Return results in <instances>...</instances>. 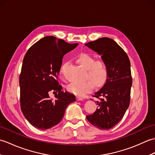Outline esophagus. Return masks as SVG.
Segmentation results:
<instances>
[{
	"label": "esophagus",
	"instance_id": "1",
	"mask_svg": "<svg viewBox=\"0 0 155 155\" xmlns=\"http://www.w3.org/2000/svg\"><path fill=\"white\" fill-rule=\"evenodd\" d=\"M83 98L82 97H77V101H83Z\"/></svg>",
	"mask_w": 155,
	"mask_h": 155
}]
</instances>
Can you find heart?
I'll return each mask as SVG.
<instances>
[{
  "mask_svg": "<svg viewBox=\"0 0 155 155\" xmlns=\"http://www.w3.org/2000/svg\"><path fill=\"white\" fill-rule=\"evenodd\" d=\"M78 64L87 70L86 79L83 83H71L67 85V90L70 93L78 97H83L89 93L93 88L94 84L96 87H102L106 83L109 75V66L104 59L99 58L95 60L94 56L91 54L82 52L76 58ZM68 62H65L59 68L58 74L63 77L68 67Z\"/></svg>",
  "mask_w": 155,
  "mask_h": 155,
  "instance_id": "b5f03b06",
  "label": "heart"
}]
</instances>
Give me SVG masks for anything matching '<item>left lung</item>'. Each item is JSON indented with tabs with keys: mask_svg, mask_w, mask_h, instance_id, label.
I'll return each instance as SVG.
<instances>
[{
	"mask_svg": "<svg viewBox=\"0 0 155 155\" xmlns=\"http://www.w3.org/2000/svg\"><path fill=\"white\" fill-rule=\"evenodd\" d=\"M85 45L101 55L109 66L107 82L94 95L101 100L97 101L98 108L86 117L94 127L108 130L119 123L129 106L132 86L130 62L123 49L110 38H98Z\"/></svg>",
	"mask_w": 155,
	"mask_h": 155,
	"instance_id": "8db88e82",
	"label": "left lung"
}]
</instances>
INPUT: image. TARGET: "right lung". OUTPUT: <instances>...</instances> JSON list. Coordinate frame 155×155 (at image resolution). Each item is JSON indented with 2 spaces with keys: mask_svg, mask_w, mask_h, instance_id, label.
<instances>
[{
  "mask_svg": "<svg viewBox=\"0 0 155 155\" xmlns=\"http://www.w3.org/2000/svg\"><path fill=\"white\" fill-rule=\"evenodd\" d=\"M78 45L47 36L26 53L19 78L20 101L23 114L33 127L46 130L58 124L66 108L76 101L74 94L62 91L57 78L64 55ZM51 91L59 93L54 101L49 97Z\"/></svg>",
  "mask_w": 155,
  "mask_h": 155,
  "instance_id": "obj_1",
  "label": "right lung"
}]
</instances>
